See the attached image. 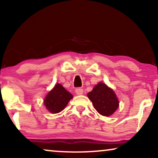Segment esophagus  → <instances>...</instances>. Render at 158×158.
<instances>
[{
  "instance_id": "1",
  "label": "esophagus",
  "mask_w": 158,
  "mask_h": 158,
  "mask_svg": "<svg viewBox=\"0 0 158 158\" xmlns=\"http://www.w3.org/2000/svg\"><path fill=\"white\" fill-rule=\"evenodd\" d=\"M75 93L77 95H82L83 93V89H82L81 88H77L75 89Z\"/></svg>"
}]
</instances>
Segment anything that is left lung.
Instances as JSON below:
<instances>
[{"label":"left lung","instance_id":"left-lung-1","mask_svg":"<svg viewBox=\"0 0 158 158\" xmlns=\"http://www.w3.org/2000/svg\"><path fill=\"white\" fill-rule=\"evenodd\" d=\"M88 97L96 111L103 116L111 115L118 109V101L116 94L103 83L97 84L92 91L88 93Z\"/></svg>","mask_w":158,"mask_h":158}]
</instances>
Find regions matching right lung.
<instances>
[{"label":"right lung","instance_id":"right-lung-1","mask_svg":"<svg viewBox=\"0 0 158 158\" xmlns=\"http://www.w3.org/2000/svg\"><path fill=\"white\" fill-rule=\"evenodd\" d=\"M71 98H73V95L57 83L45 97L44 103L51 113L57 114L65 108Z\"/></svg>","mask_w":158,"mask_h":158}]
</instances>
